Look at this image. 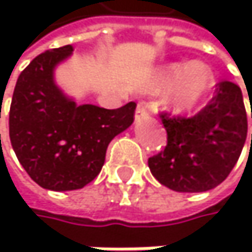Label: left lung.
Returning <instances> with one entry per match:
<instances>
[{"instance_id": "left-lung-1", "label": "left lung", "mask_w": 252, "mask_h": 252, "mask_svg": "<svg viewBox=\"0 0 252 252\" xmlns=\"http://www.w3.org/2000/svg\"><path fill=\"white\" fill-rule=\"evenodd\" d=\"M74 51L71 45L48 50L21 72L10 104L8 128L16 157L43 189L64 192L94 181L115 136L133 118L128 105L102 109L77 104L56 84V66Z\"/></svg>"}]
</instances>
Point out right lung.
Segmentation results:
<instances>
[{"instance_id": "add662e5", "label": "right lung", "mask_w": 252, "mask_h": 252, "mask_svg": "<svg viewBox=\"0 0 252 252\" xmlns=\"http://www.w3.org/2000/svg\"><path fill=\"white\" fill-rule=\"evenodd\" d=\"M215 98L195 121H168L164 125L166 147L148 160L163 186L175 192H207L234 168L248 130L244 99L231 81L219 83Z\"/></svg>"}]
</instances>
